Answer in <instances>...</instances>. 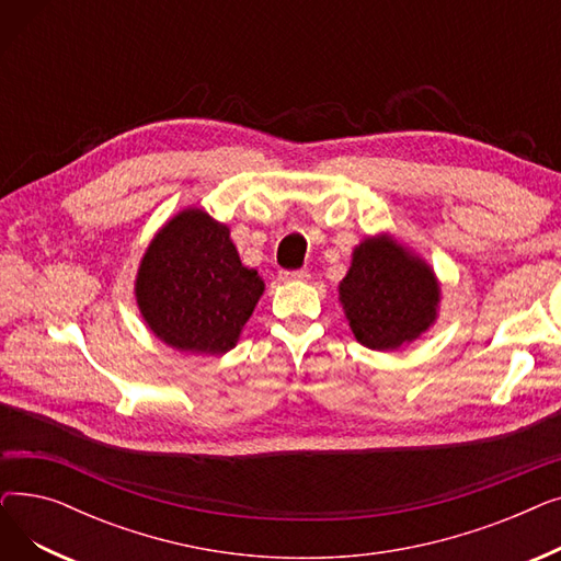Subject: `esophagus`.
<instances>
[{
    "instance_id": "1",
    "label": "esophagus",
    "mask_w": 561,
    "mask_h": 561,
    "mask_svg": "<svg viewBox=\"0 0 561 561\" xmlns=\"http://www.w3.org/2000/svg\"><path fill=\"white\" fill-rule=\"evenodd\" d=\"M279 279L282 282H305V279H309V271H282Z\"/></svg>"
}]
</instances>
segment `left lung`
Instances as JSON below:
<instances>
[{
    "label": "left lung",
    "instance_id": "1",
    "mask_svg": "<svg viewBox=\"0 0 561 561\" xmlns=\"http://www.w3.org/2000/svg\"><path fill=\"white\" fill-rule=\"evenodd\" d=\"M339 300L355 339L370 350L389 352L434 325L440 288L427 261L389 233H379L352 252Z\"/></svg>",
    "mask_w": 561,
    "mask_h": 561
}]
</instances>
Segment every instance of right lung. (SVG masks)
<instances>
[{
  "label": "right lung",
  "mask_w": 561,
  "mask_h": 561,
  "mask_svg": "<svg viewBox=\"0 0 561 561\" xmlns=\"http://www.w3.org/2000/svg\"><path fill=\"white\" fill-rule=\"evenodd\" d=\"M134 290L147 328L165 345L225 355L263 296V279L241 263L229 227L191 206L147 245Z\"/></svg>",
  "instance_id": "right-lung-1"
}]
</instances>
